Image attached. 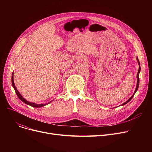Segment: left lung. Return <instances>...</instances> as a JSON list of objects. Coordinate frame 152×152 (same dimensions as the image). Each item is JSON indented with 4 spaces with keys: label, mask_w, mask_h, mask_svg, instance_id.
Segmentation results:
<instances>
[{
    "label": "left lung",
    "mask_w": 152,
    "mask_h": 152,
    "mask_svg": "<svg viewBox=\"0 0 152 152\" xmlns=\"http://www.w3.org/2000/svg\"><path fill=\"white\" fill-rule=\"evenodd\" d=\"M137 62H138V63H139V71H138V73H137V86H136V88H135V91H134V94H133V95H132V96L127 100L126 102H124V103H123V104L121 105H124L125 104H126V103H128L132 99V97H134V94H135V92H137V89H138V87H139V73H140V62H139V59H138V58H137Z\"/></svg>",
    "instance_id": "1"
}]
</instances>
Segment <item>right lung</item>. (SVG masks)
I'll use <instances>...</instances> for the list:
<instances>
[{
	"mask_svg": "<svg viewBox=\"0 0 152 152\" xmlns=\"http://www.w3.org/2000/svg\"><path fill=\"white\" fill-rule=\"evenodd\" d=\"M12 86L13 87V88L15 91V92L16 94H17L18 97L20 99V100H21L23 102H24L25 103H26V104L27 105H29L31 107H36V108H40V107H42L45 105H47V104H49V103H50L51 102H50L49 103H44V104H43V103H41V104H36V103H33V102H28L27 101L26 99H24L22 96L20 94V92H18V91L17 90V89L16 88V87L15 86V84H14V81H13V73H12Z\"/></svg>",
	"mask_w": 152,
	"mask_h": 152,
	"instance_id": "add662e5",
	"label": "right lung"
}]
</instances>
